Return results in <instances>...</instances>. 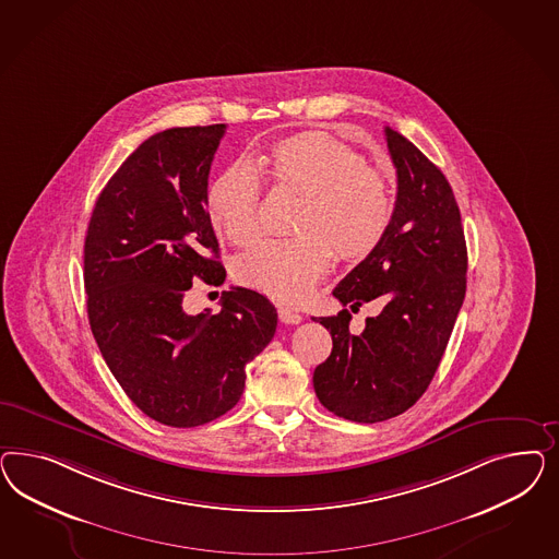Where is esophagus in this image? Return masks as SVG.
<instances>
[{"label": "esophagus", "instance_id": "1", "mask_svg": "<svg viewBox=\"0 0 559 559\" xmlns=\"http://www.w3.org/2000/svg\"><path fill=\"white\" fill-rule=\"evenodd\" d=\"M278 320L283 323H295L304 322V316L297 311V309H290V307H278Z\"/></svg>", "mask_w": 559, "mask_h": 559}]
</instances>
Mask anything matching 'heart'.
Listing matches in <instances>:
<instances>
[{
	"label": "heart",
	"mask_w": 559,
	"mask_h": 559,
	"mask_svg": "<svg viewBox=\"0 0 559 559\" xmlns=\"http://www.w3.org/2000/svg\"><path fill=\"white\" fill-rule=\"evenodd\" d=\"M278 187L304 194L295 237H264L236 260V278L281 301H299L330 269L371 255L390 229L393 194L362 153L322 131L281 141L271 157ZM213 223L236 243L260 231L262 180L250 159H236L209 188Z\"/></svg>",
	"instance_id": "b5f03b06"
}]
</instances>
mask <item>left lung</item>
Returning <instances> with one entry per match:
<instances>
[{
    "mask_svg": "<svg viewBox=\"0 0 559 559\" xmlns=\"http://www.w3.org/2000/svg\"><path fill=\"white\" fill-rule=\"evenodd\" d=\"M397 171L390 229L348 272L334 297L353 311L385 307L350 334V313L320 318L332 355L313 372L323 407L353 423H383L414 406L430 385L465 299L467 246L449 180L412 141L385 127Z\"/></svg>",
    "mask_w": 559,
    "mask_h": 559,
    "instance_id": "obj_1",
    "label": "left lung"
}]
</instances>
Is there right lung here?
Wrapping results in <instances>:
<instances>
[{
	"label": "right lung",
	"mask_w": 559,
	"mask_h": 559,
	"mask_svg": "<svg viewBox=\"0 0 559 559\" xmlns=\"http://www.w3.org/2000/svg\"><path fill=\"white\" fill-rule=\"evenodd\" d=\"M225 124L176 127L131 153L96 201L84 246L87 320L122 391L155 423L192 428L236 406L246 365L276 332L260 293H223L219 313L188 316L199 278L225 269L206 213L209 171Z\"/></svg>",
	"instance_id": "right-lung-1"
}]
</instances>
